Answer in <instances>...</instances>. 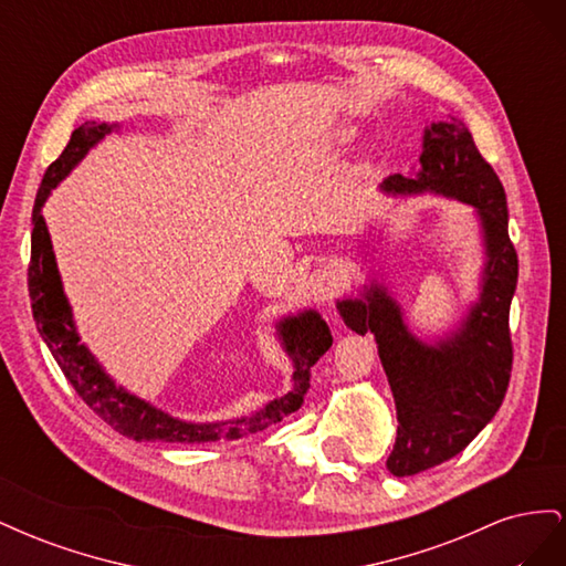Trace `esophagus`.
I'll list each match as a JSON object with an SVG mask.
<instances>
[{
    "label": "esophagus",
    "mask_w": 566,
    "mask_h": 566,
    "mask_svg": "<svg viewBox=\"0 0 566 566\" xmlns=\"http://www.w3.org/2000/svg\"><path fill=\"white\" fill-rule=\"evenodd\" d=\"M304 287H306V293H310V297L321 304V302L333 297L335 287H337V273L331 266H318L310 273V276H306Z\"/></svg>",
    "instance_id": "obj_1"
}]
</instances>
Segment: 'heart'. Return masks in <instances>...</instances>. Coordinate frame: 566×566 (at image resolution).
<instances>
[{"instance_id": "b5f03b06", "label": "heart", "mask_w": 566, "mask_h": 566, "mask_svg": "<svg viewBox=\"0 0 566 566\" xmlns=\"http://www.w3.org/2000/svg\"><path fill=\"white\" fill-rule=\"evenodd\" d=\"M331 139H333V144L335 146H349V144H354V139H356V129L354 127H337V129H333V134H331Z\"/></svg>"}]
</instances>
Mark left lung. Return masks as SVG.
<instances>
[{"label":"left lung","mask_w":566,"mask_h":566,"mask_svg":"<svg viewBox=\"0 0 566 566\" xmlns=\"http://www.w3.org/2000/svg\"><path fill=\"white\" fill-rule=\"evenodd\" d=\"M380 191L394 198L437 196L468 205L484 256L474 300L455 325L430 339L408 325L406 310L385 279L382 241L370 233V241L358 245L373 262L368 281L335 300L347 328L358 335L373 333L378 342L399 420L387 470L410 476L458 455L503 403L512 370L507 318L517 287V252L507 235L503 184L455 115L424 125L418 167L406 177L385 179Z\"/></svg>","instance_id":"1"}]
</instances>
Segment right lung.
Here are the masks:
<instances>
[{"label": "right lung", "mask_w": 566, "mask_h": 566, "mask_svg": "<svg viewBox=\"0 0 566 566\" xmlns=\"http://www.w3.org/2000/svg\"><path fill=\"white\" fill-rule=\"evenodd\" d=\"M119 129H123L119 123L108 125L87 119V123L73 132L65 150L61 153L59 160L49 165L40 184L35 208H32V241L28 269L32 316H35L40 337L44 339L51 356L56 358L59 368L63 370L67 382L75 387L82 401L123 437H129L134 441L205 443L219 439H241L262 432L269 424L281 422L285 416L295 413L302 406L304 394L310 389L312 366L333 345L328 323L312 306H304V310L295 314L281 316L276 325H273L281 349L287 356L290 366H293V387L283 397L271 399L262 408L252 410V413L214 422L175 418L167 410L136 397V394L115 382L113 375L98 364L94 352L82 342L73 316V306L67 302L63 290L54 245H51L42 208L51 191L61 186V181L87 158V153L104 142L108 134Z\"/></svg>", "instance_id": "right-lung-1"}]
</instances>
